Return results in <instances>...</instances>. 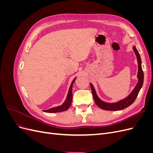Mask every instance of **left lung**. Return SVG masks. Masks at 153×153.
Masks as SVG:
<instances>
[{
    "label": "left lung",
    "mask_w": 153,
    "mask_h": 153,
    "mask_svg": "<svg viewBox=\"0 0 153 153\" xmlns=\"http://www.w3.org/2000/svg\"><path fill=\"white\" fill-rule=\"evenodd\" d=\"M133 49L137 56V59L138 62V74H137L138 82L135 88H134V89L126 98L117 101V102H115V103L105 102V101H102L99 98V97L96 94L93 85H92L91 83L90 84L92 95H93V98H94L95 103L100 108L106 110H110V111H117V110H123L124 108H127L129 105H131L137 98V97L138 94V92H139L140 89L143 85V72L142 71V61H141L140 54L138 53V50H137L135 46H133Z\"/></svg>",
    "instance_id": "8db88e82"
}]
</instances>
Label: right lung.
Here are the masks:
<instances>
[{
	"label": "right lung",
	"instance_id": "right-lung-1",
	"mask_svg": "<svg viewBox=\"0 0 153 153\" xmlns=\"http://www.w3.org/2000/svg\"><path fill=\"white\" fill-rule=\"evenodd\" d=\"M76 77L74 78L73 80L71 82V84L70 85V87H69V91H68V93L67 98L65 100V101L63 103L62 105L58 106H55V107H53L52 108H50L48 110H43L45 112H48V113H56V112H64V111L67 110L69 106H71V103H72V100H73V93H72V87L73 85L74 82L75 81Z\"/></svg>",
	"mask_w": 153,
	"mask_h": 153
}]
</instances>
